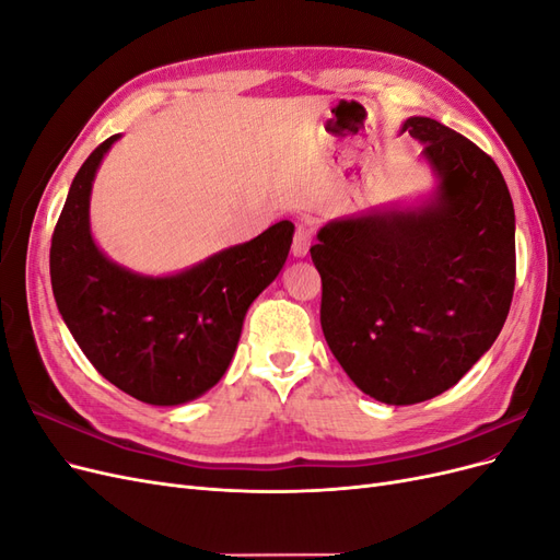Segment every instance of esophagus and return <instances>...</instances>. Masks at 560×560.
Returning a JSON list of instances; mask_svg holds the SVG:
<instances>
[{
  "mask_svg": "<svg viewBox=\"0 0 560 560\" xmlns=\"http://www.w3.org/2000/svg\"><path fill=\"white\" fill-rule=\"evenodd\" d=\"M313 243V224L308 219H301L296 224V233H294V243H292V254L296 259H303L311 249Z\"/></svg>",
  "mask_w": 560,
  "mask_h": 560,
  "instance_id": "obj_1",
  "label": "esophagus"
}]
</instances>
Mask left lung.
I'll use <instances>...</instances> for the list:
<instances>
[{
  "label": "left lung",
  "mask_w": 560,
  "mask_h": 560,
  "mask_svg": "<svg viewBox=\"0 0 560 560\" xmlns=\"http://www.w3.org/2000/svg\"><path fill=\"white\" fill-rule=\"evenodd\" d=\"M399 132L422 144L432 191L331 219L311 257L334 358L364 395L409 406L446 393L495 343L514 296L516 219L477 144L428 116Z\"/></svg>",
  "instance_id": "left-lung-1"
}]
</instances>
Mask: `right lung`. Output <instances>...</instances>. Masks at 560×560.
Masks as SVG:
<instances>
[{"label":"right lung","mask_w":560,"mask_h":560,"mask_svg":"<svg viewBox=\"0 0 560 560\" xmlns=\"http://www.w3.org/2000/svg\"><path fill=\"white\" fill-rule=\"evenodd\" d=\"M118 138L100 144L70 186L50 241V284L67 329L100 374L144 404L177 406L226 374L252 301L287 261L294 224L278 222L171 276L116 264L93 238L91 191Z\"/></svg>","instance_id":"1"}]
</instances>
